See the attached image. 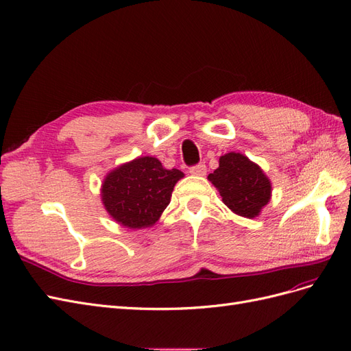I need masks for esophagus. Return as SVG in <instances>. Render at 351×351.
Instances as JSON below:
<instances>
[{
	"mask_svg": "<svg viewBox=\"0 0 351 351\" xmlns=\"http://www.w3.org/2000/svg\"><path fill=\"white\" fill-rule=\"evenodd\" d=\"M206 172H207V169H206L204 163H198V165H194L189 167V173L195 175V176H204Z\"/></svg>",
	"mask_w": 351,
	"mask_h": 351,
	"instance_id": "1",
	"label": "esophagus"
}]
</instances>
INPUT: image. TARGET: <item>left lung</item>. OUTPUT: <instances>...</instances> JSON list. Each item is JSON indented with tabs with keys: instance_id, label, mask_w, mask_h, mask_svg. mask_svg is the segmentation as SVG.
Segmentation results:
<instances>
[{
	"instance_id": "obj_1",
	"label": "left lung",
	"mask_w": 351,
	"mask_h": 351,
	"mask_svg": "<svg viewBox=\"0 0 351 351\" xmlns=\"http://www.w3.org/2000/svg\"><path fill=\"white\" fill-rule=\"evenodd\" d=\"M208 181L232 212L248 219L256 217L267 204L272 189L263 170L239 153L220 157L219 167L208 175Z\"/></svg>"
}]
</instances>
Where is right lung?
I'll return each mask as SVG.
<instances>
[{"label": "right lung", "mask_w": 351, "mask_h": 351, "mask_svg": "<svg viewBox=\"0 0 351 351\" xmlns=\"http://www.w3.org/2000/svg\"><path fill=\"white\" fill-rule=\"evenodd\" d=\"M184 176L165 169L154 157H139L108 173L101 197L107 212L126 228L154 225L170 203L175 184Z\"/></svg>", "instance_id": "1"}]
</instances>
